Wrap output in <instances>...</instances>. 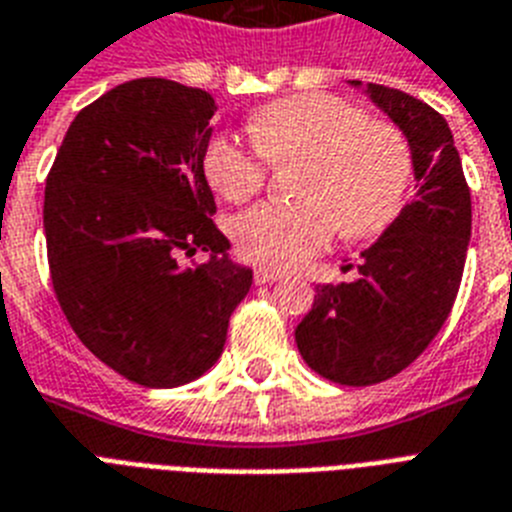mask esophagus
Wrapping results in <instances>:
<instances>
[{
    "mask_svg": "<svg viewBox=\"0 0 512 512\" xmlns=\"http://www.w3.org/2000/svg\"><path fill=\"white\" fill-rule=\"evenodd\" d=\"M284 276L281 270H268V268H257L255 270V284H273L278 278Z\"/></svg>",
    "mask_w": 512,
    "mask_h": 512,
    "instance_id": "34e87169",
    "label": "esophagus"
}]
</instances>
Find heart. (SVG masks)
I'll return each instance as SVG.
<instances>
[{"mask_svg":"<svg viewBox=\"0 0 512 512\" xmlns=\"http://www.w3.org/2000/svg\"><path fill=\"white\" fill-rule=\"evenodd\" d=\"M255 144L218 134L205 149L207 184L228 202L263 189L268 163L305 162L297 205L263 202L234 220L239 255L268 268H294L318 255L334 231L347 239L381 234L402 210L413 155L397 128L331 94H299L249 118Z\"/></svg>","mask_w":512,"mask_h":512,"instance_id":"b5f03b06","label":"heart"}]
</instances>
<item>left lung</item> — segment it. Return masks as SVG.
<instances>
[{"mask_svg": "<svg viewBox=\"0 0 512 512\" xmlns=\"http://www.w3.org/2000/svg\"><path fill=\"white\" fill-rule=\"evenodd\" d=\"M365 94L405 134L418 191L360 252L355 281L315 286L294 331L302 360L344 386L397 376L429 347L455 305L471 239V189L447 120L400 89L368 83Z\"/></svg>", "mask_w": 512, "mask_h": 512, "instance_id": "1", "label": "left lung"}]
</instances>
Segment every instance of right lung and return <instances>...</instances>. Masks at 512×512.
Returning <instances> with one entry per match:
<instances>
[{"instance_id":"obj_1","label":"right lung","mask_w":512,"mask_h":512,"mask_svg":"<svg viewBox=\"0 0 512 512\" xmlns=\"http://www.w3.org/2000/svg\"><path fill=\"white\" fill-rule=\"evenodd\" d=\"M218 105L202 89L136 78L83 107L54 157L44 234L62 313L128 381L189 384L223 352L252 270L228 257L202 157ZM207 251L184 269L181 256Z\"/></svg>"}]
</instances>
